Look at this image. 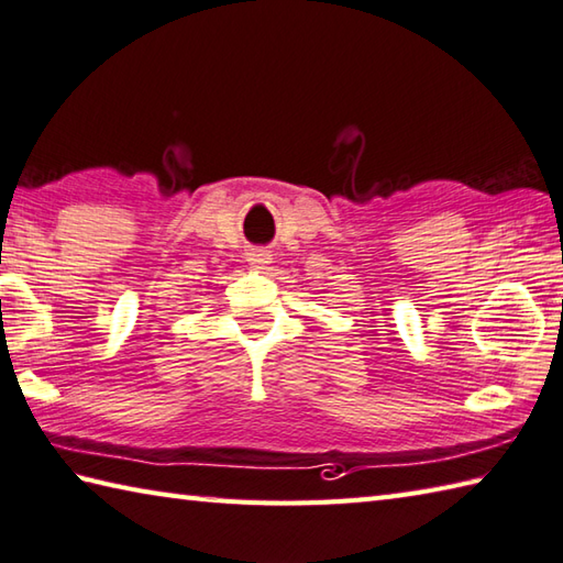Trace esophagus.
Returning <instances> with one entry per match:
<instances>
[{"mask_svg":"<svg viewBox=\"0 0 563 563\" xmlns=\"http://www.w3.org/2000/svg\"><path fill=\"white\" fill-rule=\"evenodd\" d=\"M247 262L255 269H265L272 262V255L267 250H252V252H247Z\"/></svg>","mask_w":563,"mask_h":563,"instance_id":"obj_1","label":"esophagus"}]
</instances>
